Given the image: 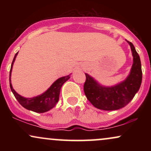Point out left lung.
<instances>
[{
  "mask_svg": "<svg viewBox=\"0 0 151 151\" xmlns=\"http://www.w3.org/2000/svg\"><path fill=\"white\" fill-rule=\"evenodd\" d=\"M126 41L131 46L133 62L129 75L124 81L113 86H104L85 74L84 93L91 104L99 109L113 111L123 108L132 100L140 89L142 81L141 60L133 45Z\"/></svg>",
  "mask_w": 151,
  "mask_h": 151,
  "instance_id": "left-lung-1",
  "label": "left lung"
}]
</instances>
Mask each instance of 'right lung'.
<instances>
[{
    "mask_svg": "<svg viewBox=\"0 0 151 151\" xmlns=\"http://www.w3.org/2000/svg\"><path fill=\"white\" fill-rule=\"evenodd\" d=\"M18 52L15 54L14 58H13L10 71V87L12 92L14 94L15 97L16 98L20 104V105H22L24 108L27 109V110L32 111L36 113H44V112L48 111L50 109H52L58 102L61 87L64 83L70 79V75L60 77V79H57L49 89L41 95L32 98L23 97V96H21L20 94H18L13 89V86L11 84V80H10L12 68H13V63H14L16 56L18 55Z\"/></svg>",
    "mask_w": 151,
    "mask_h": 151,
    "instance_id": "obj_1",
    "label": "right lung"
}]
</instances>
